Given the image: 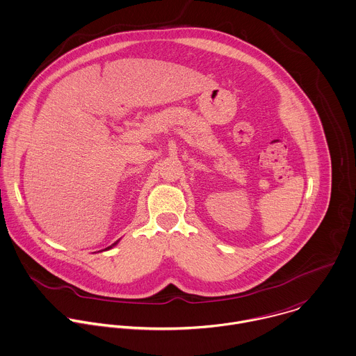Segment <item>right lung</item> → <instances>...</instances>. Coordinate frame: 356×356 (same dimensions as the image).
<instances>
[{"label":"right lung","mask_w":356,"mask_h":356,"mask_svg":"<svg viewBox=\"0 0 356 356\" xmlns=\"http://www.w3.org/2000/svg\"><path fill=\"white\" fill-rule=\"evenodd\" d=\"M116 243H118V241H116ZM116 243H115V244H116ZM115 244H112V245H115ZM109 248H111V247H108V248H106V250H109Z\"/></svg>","instance_id":"obj_1"}]
</instances>
